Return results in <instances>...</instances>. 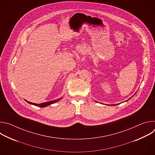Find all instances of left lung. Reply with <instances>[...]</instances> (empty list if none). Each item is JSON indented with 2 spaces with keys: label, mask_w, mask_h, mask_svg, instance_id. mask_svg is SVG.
Segmentation results:
<instances>
[{
  "label": "left lung",
  "mask_w": 155,
  "mask_h": 155,
  "mask_svg": "<svg viewBox=\"0 0 155 155\" xmlns=\"http://www.w3.org/2000/svg\"><path fill=\"white\" fill-rule=\"evenodd\" d=\"M130 98H131V97H130Z\"/></svg>",
  "instance_id": "1"
}]
</instances>
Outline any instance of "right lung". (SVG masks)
Wrapping results in <instances>:
<instances>
[{
  "instance_id": "right-lung-1",
  "label": "right lung",
  "mask_w": 155,
  "mask_h": 155,
  "mask_svg": "<svg viewBox=\"0 0 155 155\" xmlns=\"http://www.w3.org/2000/svg\"><path fill=\"white\" fill-rule=\"evenodd\" d=\"M62 98V97H61ZM61 99H56V100H53V101H49V102H43V103H41V104H35V103H32V102H28L27 101H26L27 102H28L29 104H32L34 105H35V106H38L40 107H46V106H48L50 104H54L58 101H59V100H61Z\"/></svg>"
}]
</instances>
